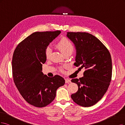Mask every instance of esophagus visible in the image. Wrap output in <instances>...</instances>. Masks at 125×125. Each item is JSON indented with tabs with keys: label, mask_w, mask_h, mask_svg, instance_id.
<instances>
[{
	"label": "esophagus",
	"mask_w": 125,
	"mask_h": 125,
	"mask_svg": "<svg viewBox=\"0 0 125 125\" xmlns=\"http://www.w3.org/2000/svg\"><path fill=\"white\" fill-rule=\"evenodd\" d=\"M65 80V83H71V80H70V79H69L66 78Z\"/></svg>",
	"instance_id": "obj_1"
}]
</instances>
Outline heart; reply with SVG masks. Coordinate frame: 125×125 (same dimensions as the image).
I'll return each instance as SVG.
<instances>
[{
	"label": "heart",
	"instance_id": "obj_1",
	"mask_svg": "<svg viewBox=\"0 0 125 125\" xmlns=\"http://www.w3.org/2000/svg\"><path fill=\"white\" fill-rule=\"evenodd\" d=\"M58 49L61 51L63 54L65 55L67 54H72L74 47L73 44L67 38L63 37L62 38L60 41L58 42L56 45ZM52 53V49L50 47H48L45 50V56L47 59L50 58ZM60 70L63 71L62 68H60Z\"/></svg>",
	"mask_w": 125,
	"mask_h": 125
}]
</instances>
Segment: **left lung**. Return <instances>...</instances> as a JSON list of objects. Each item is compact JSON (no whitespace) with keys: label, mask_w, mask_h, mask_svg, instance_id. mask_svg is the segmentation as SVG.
<instances>
[{"label":"left lung","mask_w":125,"mask_h":125,"mask_svg":"<svg viewBox=\"0 0 125 125\" xmlns=\"http://www.w3.org/2000/svg\"><path fill=\"white\" fill-rule=\"evenodd\" d=\"M67 37L76 48L74 65L85 69L83 76L71 82L78 89L71 95L78 105L89 107L102 99L110 84L112 63L109 51L94 36L85 32H67Z\"/></svg>","instance_id":"left-lung-1"}]
</instances>
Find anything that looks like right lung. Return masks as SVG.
Here are the masks:
<instances>
[{
  "label": "right lung",
  "mask_w": 125,
  "mask_h": 125,
  "mask_svg": "<svg viewBox=\"0 0 125 125\" xmlns=\"http://www.w3.org/2000/svg\"><path fill=\"white\" fill-rule=\"evenodd\" d=\"M61 31L35 32L17 46L14 51L12 68L14 83L29 104L45 107L53 101L58 88L65 80L59 75L48 77L42 72L46 61L45 50Z\"/></svg>",
  "instance_id": "1"
}]
</instances>
